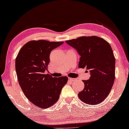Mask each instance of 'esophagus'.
Here are the masks:
<instances>
[{
	"mask_svg": "<svg viewBox=\"0 0 129 129\" xmlns=\"http://www.w3.org/2000/svg\"><path fill=\"white\" fill-rule=\"evenodd\" d=\"M76 79H73V78H71V77H69V80L70 81V82H74V81H75Z\"/></svg>",
	"mask_w": 129,
	"mask_h": 129,
	"instance_id": "obj_1",
	"label": "esophagus"
}]
</instances>
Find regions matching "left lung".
I'll list each match as a JSON object with an SVG mask.
<instances>
[{
  "label": "left lung",
  "mask_w": 129,
  "mask_h": 129,
  "mask_svg": "<svg viewBox=\"0 0 129 129\" xmlns=\"http://www.w3.org/2000/svg\"><path fill=\"white\" fill-rule=\"evenodd\" d=\"M80 56L79 68H86L90 77L83 80L84 88L78 96L84 103L98 105L110 93L115 79V57L110 44L98 36H83L66 40Z\"/></svg>",
  "instance_id": "left-lung-1"
}]
</instances>
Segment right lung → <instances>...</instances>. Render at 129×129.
Masks as SVG:
<instances>
[{
    "label": "right lung",
    "instance_id": "right-lung-1",
    "mask_svg": "<svg viewBox=\"0 0 129 129\" xmlns=\"http://www.w3.org/2000/svg\"><path fill=\"white\" fill-rule=\"evenodd\" d=\"M63 43L31 40L20 49L16 59L15 69L19 85L28 100L40 108H48L53 105L68 82L66 76L53 77L45 74L50 62L51 51Z\"/></svg>",
    "mask_w": 129,
    "mask_h": 129
}]
</instances>
